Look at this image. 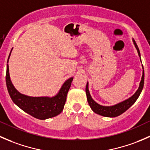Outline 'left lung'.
<instances>
[{"label":"left lung","instance_id":"obj_1","mask_svg":"<svg viewBox=\"0 0 150 150\" xmlns=\"http://www.w3.org/2000/svg\"><path fill=\"white\" fill-rule=\"evenodd\" d=\"M134 40V45H135L136 48H137V51H138L139 56L140 57V51L138 48V46L137 45V43L135 42V40ZM144 82V70H143V75H142V81H141L138 90L137 91V92H136V93H134L131 97H130L129 99H126V100L123 101V102H120V103L115 104V105L114 106H111V107H104V106L99 105V104L95 102L92 99L91 96L90 95V93H89L88 84L87 83V84H86V96H87L88 102L89 106L91 107V110H93L95 113H96V114L104 116V117H117V116H119L120 115L122 114L124 112L126 111L129 107H131L133 104L135 103L137 99H138V97L139 96L141 92H142V88H143Z\"/></svg>","mask_w":150,"mask_h":150}]
</instances>
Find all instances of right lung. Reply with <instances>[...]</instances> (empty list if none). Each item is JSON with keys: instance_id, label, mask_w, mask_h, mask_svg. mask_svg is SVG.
Masks as SVG:
<instances>
[{"instance_id": "1", "label": "right lung", "mask_w": 150, "mask_h": 150, "mask_svg": "<svg viewBox=\"0 0 150 150\" xmlns=\"http://www.w3.org/2000/svg\"><path fill=\"white\" fill-rule=\"evenodd\" d=\"M72 80L73 78H71L65 81L58 94L54 97H31L21 94L15 89L11 82L8 64H7L6 82L12 101L22 110L33 117L40 120L55 117L62 112L65 104L67 94L70 88Z\"/></svg>"}]
</instances>
